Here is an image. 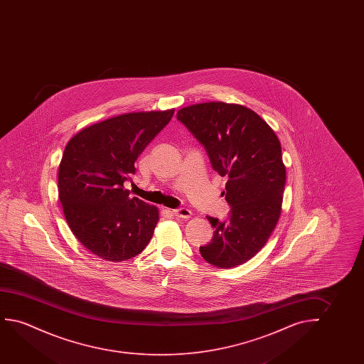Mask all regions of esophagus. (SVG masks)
I'll list each match as a JSON object with an SVG mask.
<instances>
[{"instance_id": "obj_1", "label": "esophagus", "mask_w": 364, "mask_h": 364, "mask_svg": "<svg viewBox=\"0 0 364 364\" xmlns=\"http://www.w3.org/2000/svg\"><path fill=\"white\" fill-rule=\"evenodd\" d=\"M174 215L179 219L188 220L193 216V213L189 209H178L174 210Z\"/></svg>"}]
</instances>
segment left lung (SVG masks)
Masks as SVG:
<instances>
[{"mask_svg": "<svg viewBox=\"0 0 364 364\" xmlns=\"http://www.w3.org/2000/svg\"><path fill=\"white\" fill-rule=\"evenodd\" d=\"M176 117L204 145L215 171L228 179L229 218L206 216L214 236L200 254L220 269L245 264L266 245L281 215L286 166L279 138L244 105L199 103L181 108Z\"/></svg>", "mask_w": 364, "mask_h": 364, "instance_id": "obj_1", "label": "left lung"}]
</instances>
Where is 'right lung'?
Here are the masks:
<instances>
[{
    "instance_id": "right-lung-1",
    "label": "right lung",
    "mask_w": 364,
    "mask_h": 364,
    "mask_svg": "<svg viewBox=\"0 0 364 364\" xmlns=\"http://www.w3.org/2000/svg\"><path fill=\"white\" fill-rule=\"evenodd\" d=\"M175 109L135 112L80 130L65 145L58 168V198L70 231L100 259L122 262L149 244L159 210L130 198L124 181L134 163Z\"/></svg>"
}]
</instances>
